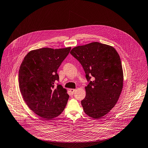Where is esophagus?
<instances>
[{
    "instance_id": "esophagus-1",
    "label": "esophagus",
    "mask_w": 148,
    "mask_h": 148,
    "mask_svg": "<svg viewBox=\"0 0 148 148\" xmlns=\"http://www.w3.org/2000/svg\"><path fill=\"white\" fill-rule=\"evenodd\" d=\"M75 90H76V89H69V91L71 92V93L72 94H73L74 92H75Z\"/></svg>"
}]
</instances>
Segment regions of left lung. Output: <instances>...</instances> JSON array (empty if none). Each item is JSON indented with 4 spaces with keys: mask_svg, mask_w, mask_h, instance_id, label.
<instances>
[{
    "mask_svg": "<svg viewBox=\"0 0 148 148\" xmlns=\"http://www.w3.org/2000/svg\"><path fill=\"white\" fill-rule=\"evenodd\" d=\"M70 53L82 65L88 80L81 101L85 113L94 119L103 117L116 104L123 86L119 55L111 46L98 42L73 47Z\"/></svg>",
    "mask_w": 148,
    "mask_h": 148,
    "instance_id": "left-lung-1",
    "label": "left lung"
}]
</instances>
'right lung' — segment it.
I'll use <instances>...</instances> for the list:
<instances>
[{"instance_id": "add662e5", "label": "right lung", "mask_w": 148, "mask_h": 148, "mask_svg": "<svg viewBox=\"0 0 148 148\" xmlns=\"http://www.w3.org/2000/svg\"><path fill=\"white\" fill-rule=\"evenodd\" d=\"M71 49L31 50L20 65L18 84L23 99L31 110L45 120L59 116L67 103V90L54 84L59 79L57 70Z\"/></svg>"}]
</instances>
